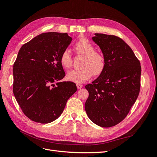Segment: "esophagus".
Here are the masks:
<instances>
[{"instance_id":"1","label":"esophagus","mask_w":157,"mask_h":157,"mask_svg":"<svg viewBox=\"0 0 157 157\" xmlns=\"http://www.w3.org/2000/svg\"><path fill=\"white\" fill-rule=\"evenodd\" d=\"M77 87L78 89H80L81 88H82V85L80 84L77 83Z\"/></svg>"}]
</instances>
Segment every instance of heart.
Returning a JSON list of instances; mask_svg holds the SVG:
<instances>
[{
    "instance_id": "1",
    "label": "heart",
    "mask_w": 157,
    "mask_h": 157,
    "mask_svg": "<svg viewBox=\"0 0 157 157\" xmlns=\"http://www.w3.org/2000/svg\"><path fill=\"white\" fill-rule=\"evenodd\" d=\"M73 50L76 53L84 56L81 69L73 70L67 73V78L76 83H83L92 78L93 75L98 76L105 67V58L100 52L95 50L91 42L86 38H80L75 42ZM59 61L65 69H69L73 66V59L70 52L65 50L61 53Z\"/></svg>"
}]
</instances>
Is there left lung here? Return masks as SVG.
Returning a JSON list of instances; mask_svg holds the SVG:
<instances>
[{
    "mask_svg": "<svg viewBox=\"0 0 157 157\" xmlns=\"http://www.w3.org/2000/svg\"><path fill=\"white\" fill-rule=\"evenodd\" d=\"M92 40L105 58L102 73L85 86V110L94 124L109 128L125 118L138 97L141 69L130 47L121 38L95 33Z\"/></svg>",
    "mask_w": 157,
    "mask_h": 157,
    "instance_id": "left-lung-1",
    "label": "left lung"
}]
</instances>
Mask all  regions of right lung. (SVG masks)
Wrapping results in <instances>:
<instances>
[{"instance_id": "obj_1", "label": "right lung", "mask_w": 157, "mask_h": 157, "mask_svg": "<svg viewBox=\"0 0 157 157\" xmlns=\"http://www.w3.org/2000/svg\"><path fill=\"white\" fill-rule=\"evenodd\" d=\"M71 41L67 33H44L18 52L13 67V92L23 113L33 121L46 124L56 120L77 91L75 83L60 82L65 73L59 58Z\"/></svg>"}]
</instances>
